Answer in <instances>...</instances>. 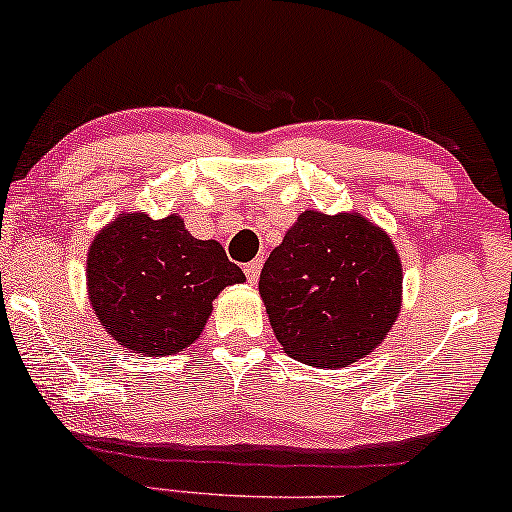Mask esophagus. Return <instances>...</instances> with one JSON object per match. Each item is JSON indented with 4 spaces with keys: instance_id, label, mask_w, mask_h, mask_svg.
Listing matches in <instances>:
<instances>
[{
    "instance_id": "obj_1",
    "label": "esophagus",
    "mask_w": 512,
    "mask_h": 512,
    "mask_svg": "<svg viewBox=\"0 0 512 512\" xmlns=\"http://www.w3.org/2000/svg\"><path fill=\"white\" fill-rule=\"evenodd\" d=\"M260 272H262V260H260V257L245 264V276H248L250 284H257V279H260Z\"/></svg>"
}]
</instances>
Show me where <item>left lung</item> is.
<instances>
[{
	"mask_svg": "<svg viewBox=\"0 0 512 512\" xmlns=\"http://www.w3.org/2000/svg\"><path fill=\"white\" fill-rule=\"evenodd\" d=\"M260 293L286 354L317 368L349 366L395 325L402 264L363 216L305 211L264 262Z\"/></svg>",
	"mask_w": 512,
	"mask_h": 512,
	"instance_id": "1",
	"label": "left lung"
}]
</instances>
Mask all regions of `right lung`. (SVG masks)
I'll return each instance as SVG.
<instances>
[{"label": "right lung", "mask_w": 512, "mask_h": 512, "mask_svg": "<svg viewBox=\"0 0 512 512\" xmlns=\"http://www.w3.org/2000/svg\"><path fill=\"white\" fill-rule=\"evenodd\" d=\"M88 298L125 349L170 356L204 330L223 286L245 281L216 240H197L180 216L122 214L88 250Z\"/></svg>", "instance_id": "add662e5"}]
</instances>
